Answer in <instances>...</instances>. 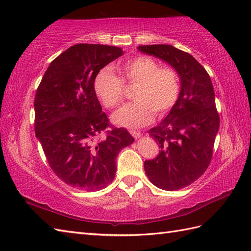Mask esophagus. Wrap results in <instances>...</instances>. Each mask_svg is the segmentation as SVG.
<instances>
[{
    "mask_svg": "<svg viewBox=\"0 0 251 251\" xmlns=\"http://www.w3.org/2000/svg\"><path fill=\"white\" fill-rule=\"evenodd\" d=\"M129 132H130V135L135 138V139H139V138L142 136L141 132L138 130H130Z\"/></svg>",
    "mask_w": 251,
    "mask_h": 251,
    "instance_id": "obj_1",
    "label": "esophagus"
}]
</instances>
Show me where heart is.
<instances>
[{
    "mask_svg": "<svg viewBox=\"0 0 251 251\" xmlns=\"http://www.w3.org/2000/svg\"><path fill=\"white\" fill-rule=\"evenodd\" d=\"M120 76L109 68H102L96 74L94 89L97 97L108 109H114L124 98V84L134 86L130 102L112 116L116 125L139 128L154 117L167 114L177 103L181 92L178 72L172 67H161L149 56H137L121 61L115 66Z\"/></svg>",
    "mask_w": 251,
    "mask_h": 251,
    "instance_id": "obj_1",
    "label": "heart"
}]
</instances>
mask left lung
Listing matches in <instances>:
<instances>
[{
  "label": "left lung",
  "mask_w": 251,
  "mask_h": 251,
  "mask_svg": "<svg viewBox=\"0 0 251 251\" xmlns=\"http://www.w3.org/2000/svg\"><path fill=\"white\" fill-rule=\"evenodd\" d=\"M138 50L166 61L180 76L177 103L149 130L161 151L145 162V172L154 185L180 190L199 179L211 161L220 125L214 86L204 67L189 52L166 44L142 45Z\"/></svg>",
  "instance_id": "left-lung-1"
}]
</instances>
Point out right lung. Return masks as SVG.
Segmentation results:
<instances>
[{
	"mask_svg": "<svg viewBox=\"0 0 251 251\" xmlns=\"http://www.w3.org/2000/svg\"><path fill=\"white\" fill-rule=\"evenodd\" d=\"M122 55L116 46L73 45L50 62L36 89L35 136L52 172L73 188H105L115 177L117 154L135 141L110 124L94 89L96 74Z\"/></svg>",
	"mask_w": 251,
	"mask_h": 251,
	"instance_id": "right-lung-1",
	"label": "right lung"
}]
</instances>
